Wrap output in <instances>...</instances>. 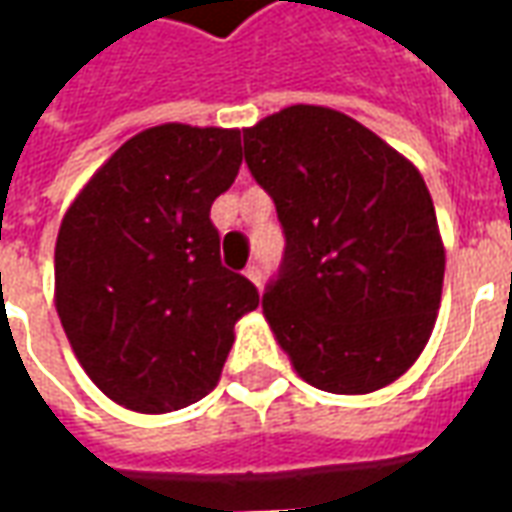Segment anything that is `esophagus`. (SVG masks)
<instances>
[{
	"label": "esophagus",
	"instance_id": "1",
	"mask_svg": "<svg viewBox=\"0 0 512 512\" xmlns=\"http://www.w3.org/2000/svg\"><path fill=\"white\" fill-rule=\"evenodd\" d=\"M244 274H246V279H249V282H255L257 288H260V282H263V271H260V266H257V263H249Z\"/></svg>",
	"mask_w": 512,
	"mask_h": 512
}]
</instances>
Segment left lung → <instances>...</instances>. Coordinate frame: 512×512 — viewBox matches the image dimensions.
I'll use <instances>...</instances> for the list:
<instances>
[{"instance_id": "left-lung-1", "label": "left lung", "mask_w": 512, "mask_h": 512, "mask_svg": "<svg viewBox=\"0 0 512 512\" xmlns=\"http://www.w3.org/2000/svg\"><path fill=\"white\" fill-rule=\"evenodd\" d=\"M244 158L285 230L263 315L290 365L334 395L397 381L428 345L444 282L419 169L354 117L310 104L244 128Z\"/></svg>"}]
</instances>
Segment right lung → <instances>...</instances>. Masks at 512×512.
<instances>
[{"mask_svg":"<svg viewBox=\"0 0 512 512\" xmlns=\"http://www.w3.org/2000/svg\"><path fill=\"white\" fill-rule=\"evenodd\" d=\"M241 167L238 128L153 126L87 180L54 246V301L93 384L139 414L211 392L233 326L260 304L227 271L213 200Z\"/></svg>","mask_w":512,"mask_h":512,"instance_id":"add662e5","label":"right lung"}]
</instances>
